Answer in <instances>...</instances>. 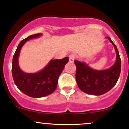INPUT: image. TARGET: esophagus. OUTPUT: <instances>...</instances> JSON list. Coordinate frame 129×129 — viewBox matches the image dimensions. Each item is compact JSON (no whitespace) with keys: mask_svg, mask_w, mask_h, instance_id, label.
<instances>
[{"mask_svg":"<svg viewBox=\"0 0 129 129\" xmlns=\"http://www.w3.org/2000/svg\"><path fill=\"white\" fill-rule=\"evenodd\" d=\"M75 54H70L69 55V61L70 62H73L75 59Z\"/></svg>","mask_w":129,"mask_h":129,"instance_id":"1","label":"esophagus"}]
</instances>
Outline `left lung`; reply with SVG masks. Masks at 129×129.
<instances>
[{"instance_id":"obj_1","label":"left lung","mask_w":129,"mask_h":129,"mask_svg":"<svg viewBox=\"0 0 129 129\" xmlns=\"http://www.w3.org/2000/svg\"><path fill=\"white\" fill-rule=\"evenodd\" d=\"M108 39L113 45L116 54L114 64L109 69L95 70L90 68L84 62L75 60L76 67V80L81 90L87 94L101 95L109 90L116 84L121 69V61L116 46L110 37Z\"/></svg>"}]
</instances>
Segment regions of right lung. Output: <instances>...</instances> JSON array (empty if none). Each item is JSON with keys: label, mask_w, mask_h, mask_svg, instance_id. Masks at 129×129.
Wrapping results in <instances>:
<instances>
[{"label": "right lung", "mask_w": 129, "mask_h": 129, "mask_svg": "<svg viewBox=\"0 0 129 129\" xmlns=\"http://www.w3.org/2000/svg\"><path fill=\"white\" fill-rule=\"evenodd\" d=\"M42 34L30 35L22 40L13 57L12 72L15 84L22 93L33 97L40 98L52 94L57 86L58 78L69 62V57L62 59H51L46 66L35 73H25L19 65V56L22 46L31 39H37Z\"/></svg>", "instance_id": "add662e5"}]
</instances>
